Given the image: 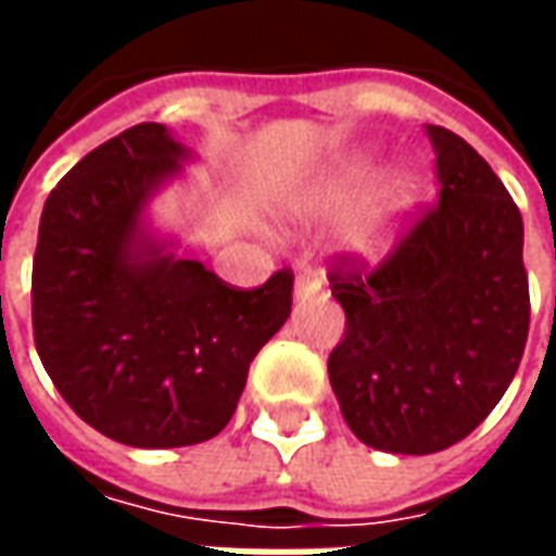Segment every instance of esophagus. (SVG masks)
<instances>
[{
  "label": "esophagus",
  "mask_w": 556,
  "mask_h": 556,
  "mask_svg": "<svg viewBox=\"0 0 556 556\" xmlns=\"http://www.w3.org/2000/svg\"><path fill=\"white\" fill-rule=\"evenodd\" d=\"M318 291H321V277L313 274V270H301L294 277V294L298 298H309V294H318Z\"/></svg>",
  "instance_id": "1"
}]
</instances>
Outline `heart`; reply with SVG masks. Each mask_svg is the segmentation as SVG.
Returning <instances> with one entry per match:
<instances>
[{
    "label": "heart",
    "instance_id": "heart-1",
    "mask_svg": "<svg viewBox=\"0 0 556 556\" xmlns=\"http://www.w3.org/2000/svg\"><path fill=\"white\" fill-rule=\"evenodd\" d=\"M375 178V169L369 163H345L342 169H337L318 190V202L321 205H339L349 202L351 195H357L366 184ZM410 202H414V187L408 181H393L384 190V195L375 202L372 207H366L361 217L351 219L345 243L349 250L361 255H381L393 243V238L402 229V219L408 214Z\"/></svg>",
    "mask_w": 556,
    "mask_h": 556
}]
</instances>
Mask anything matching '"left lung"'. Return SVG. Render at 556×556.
Here are the masks:
<instances>
[{
	"label": "left lung",
	"instance_id": "obj_1",
	"mask_svg": "<svg viewBox=\"0 0 556 556\" xmlns=\"http://www.w3.org/2000/svg\"><path fill=\"white\" fill-rule=\"evenodd\" d=\"M426 134L438 205L378 265L337 255L327 274L345 309L327 361L342 417L366 446L402 455L441 453L477 429L530 330L521 211L465 139L438 125Z\"/></svg>",
	"mask_w": 556,
	"mask_h": 556
}]
</instances>
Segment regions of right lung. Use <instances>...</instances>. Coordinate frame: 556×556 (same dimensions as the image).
Instances as JSON below:
<instances>
[{
  "label": "right lung",
  "instance_id": "add662e5",
  "mask_svg": "<svg viewBox=\"0 0 556 556\" xmlns=\"http://www.w3.org/2000/svg\"><path fill=\"white\" fill-rule=\"evenodd\" d=\"M187 148L154 122L103 142L47 199L31 330L79 419L127 446H190L226 429L250 363L291 313L289 267L235 289L142 229Z\"/></svg>",
  "mask_w": 556,
  "mask_h": 556
}]
</instances>
